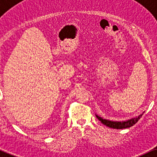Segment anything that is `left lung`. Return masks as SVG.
Listing matches in <instances>:
<instances>
[{"label": "left lung", "mask_w": 157, "mask_h": 157, "mask_svg": "<svg viewBox=\"0 0 157 157\" xmlns=\"http://www.w3.org/2000/svg\"><path fill=\"white\" fill-rule=\"evenodd\" d=\"M144 112L142 114L139 115L137 117L132 118L131 120H126V121H122V122H118V121H111V120H105V119H102L100 117H99L98 115H96L97 118L102 122V124L105 125L108 127L111 128H115V129H123V128H130L131 126H133L134 124H136L138 122V120L141 118V117L143 115Z\"/></svg>", "instance_id": "obj_1"}]
</instances>
